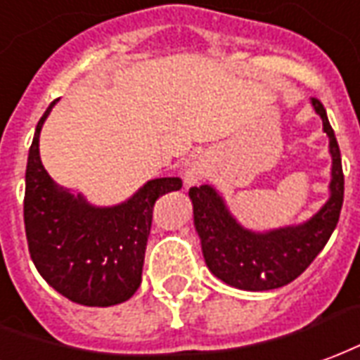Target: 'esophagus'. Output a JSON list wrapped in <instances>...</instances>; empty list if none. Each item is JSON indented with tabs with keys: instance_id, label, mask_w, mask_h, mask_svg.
<instances>
[{
	"instance_id": "34e87169",
	"label": "esophagus",
	"mask_w": 360,
	"mask_h": 360,
	"mask_svg": "<svg viewBox=\"0 0 360 360\" xmlns=\"http://www.w3.org/2000/svg\"><path fill=\"white\" fill-rule=\"evenodd\" d=\"M201 178V170L195 169V167H191L188 172H186V182L188 184H195Z\"/></svg>"
}]
</instances>
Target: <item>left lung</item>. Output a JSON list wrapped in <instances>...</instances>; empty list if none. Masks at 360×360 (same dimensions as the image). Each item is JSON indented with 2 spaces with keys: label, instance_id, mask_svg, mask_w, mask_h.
Here are the masks:
<instances>
[{
  "label": "left lung",
  "instance_id": "left-lung-1",
  "mask_svg": "<svg viewBox=\"0 0 360 360\" xmlns=\"http://www.w3.org/2000/svg\"><path fill=\"white\" fill-rule=\"evenodd\" d=\"M313 107L330 138L332 182L326 205L305 224L255 234L236 222L211 186L190 188L193 222L205 263L222 282L248 291L282 288L305 272L334 232L343 205L342 153L324 105L313 97Z\"/></svg>",
  "mask_w": 360,
  "mask_h": 360
}]
</instances>
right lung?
Returning <instances> with one entry per match:
<instances>
[{
	"label": "right lung",
	"instance_id": "right-lung-1",
	"mask_svg": "<svg viewBox=\"0 0 360 360\" xmlns=\"http://www.w3.org/2000/svg\"><path fill=\"white\" fill-rule=\"evenodd\" d=\"M53 103L36 126L28 151L25 230L36 269L53 290L86 307H111L141 284L155 201L180 190V178H155L115 207H91L80 195L57 188L40 159V130Z\"/></svg>",
	"mask_w": 360,
	"mask_h": 360
}]
</instances>
